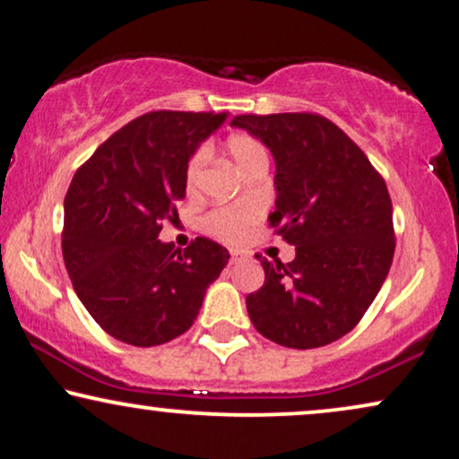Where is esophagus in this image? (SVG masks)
Wrapping results in <instances>:
<instances>
[{"label":"esophagus","instance_id":"34e87169","mask_svg":"<svg viewBox=\"0 0 459 459\" xmlns=\"http://www.w3.org/2000/svg\"><path fill=\"white\" fill-rule=\"evenodd\" d=\"M245 257H247L245 253H242V251H236V248H234V251H231L230 264H238V262H242V259H245Z\"/></svg>","mask_w":459,"mask_h":459}]
</instances>
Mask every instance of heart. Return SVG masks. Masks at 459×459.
Wrapping results in <instances>:
<instances>
[{"label": "heart", "instance_id": "b5f03b06", "mask_svg": "<svg viewBox=\"0 0 459 459\" xmlns=\"http://www.w3.org/2000/svg\"><path fill=\"white\" fill-rule=\"evenodd\" d=\"M228 151L234 160L236 166H238L242 172H245L248 163H253L257 157L265 155L264 146L257 143L255 138L245 134H234L228 138ZM204 160H206V152L204 149H200L197 152H194L189 163H186L185 169V186L186 191H194L197 180H200L202 168H204ZM255 221V212L253 211H231V208H221V211H212L206 214L204 219V230L208 234L217 236V238L223 240H240L242 236L247 234L248 225Z\"/></svg>", "mask_w": 459, "mask_h": 459}]
</instances>
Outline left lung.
I'll return each instance as SVG.
<instances>
[{"label": "left lung", "instance_id": "left-lung-1", "mask_svg": "<svg viewBox=\"0 0 459 459\" xmlns=\"http://www.w3.org/2000/svg\"><path fill=\"white\" fill-rule=\"evenodd\" d=\"M274 157L270 223L296 247L290 264L259 257L264 287L247 296L255 330L281 347L316 349L358 325L394 259L385 180L341 127L319 115H242Z\"/></svg>", "mask_w": 459, "mask_h": 459}]
</instances>
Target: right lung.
Instances as JSON below:
<instances>
[{
    "label": "right lung",
    "mask_w": 459,
    "mask_h": 459,
    "mask_svg": "<svg viewBox=\"0 0 459 459\" xmlns=\"http://www.w3.org/2000/svg\"><path fill=\"white\" fill-rule=\"evenodd\" d=\"M228 112H149L112 134L74 174L64 202V262L89 315L117 341L155 347L194 325L228 248L161 242L185 200V169Z\"/></svg>",
    "instance_id": "right-lung-1"
}]
</instances>
